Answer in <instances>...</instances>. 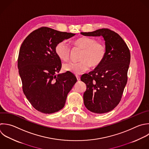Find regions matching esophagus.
<instances>
[{
    "mask_svg": "<svg viewBox=\"0 0 149 149\" xmlns=\"http://www.w3.org/2000/svg\"><path fill=\"white\" fill-rule=\"evenodd\" d=\"M76 78H77V80L79 81V80H80V77L79 76H78V75H76Z\"/></svg>",
    "mask_w": 149,
    "mask_h": 149,
    "instance_id": "obj_1",
    "label": "esophagus"
}]
</instances>
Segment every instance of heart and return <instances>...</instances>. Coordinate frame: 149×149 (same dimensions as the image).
<instances>
[{
  "label": "heart",
  "mask_w": 149,
  "mask_h": 149,
  "mask_svg": "<svg viewBox=\"0 0 149 149\" xmlns=\"http://www.w3.org/2000/svg\"><path fill=\"white\" fill-rule=\"evenodd\" d=\"M74 45L83 50L78 62H70L63 64V69L76 74L88 70L90 66L96 67L103 61L106 55L105 45L96 40L87 37H82L74 41ZM55 53L58 58L66 61L70 56V48L66 41L58 42L55 47Z\"/></svg>",
  "instance_id": "1"
}]
</instances>
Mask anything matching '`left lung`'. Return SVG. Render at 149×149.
Segmentation results:
<instances>
[{
  "label": "left lung",
  "mask_w": 149,
  "mask_h": 149,
  "mask_svg": "<svg viewBox=\"0 0 149 149\" xmlns=\"http://www.w3.org/2000/svg\"><path fill=\"white\" fill-rule=\"evenodd\" d=\"M84 36H102L106 55L93 71L81 76L87 89L83 94L87 109L97 113L112 111L119 103L127 80L130 64L129 49L120 36L108 29L81 33Z\"/></svg>",
  "instance_id": "left-lung-1"
}]
</instances>
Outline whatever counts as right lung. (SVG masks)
I'll list each match as a JSON object with an SVG mask.
<instances>
[{"mask_svg":"<svg viewBox=\"0 0 149 149\" xmlns=\"http://www.w3.org/2000/svg\"><path fill=\"white\" fill-rule=\"evenodd\" d=\"M75 35L43 27L30 33L21 45L17 65L23 90L33 107L42 113L62 109L77 81L70 72L56 75L62 64L55 51L58 42Z\"/></svg>","mask_w":149,"mask_h":149,"instance_id":"obj_1","label":"right lung"}]
</instances>
